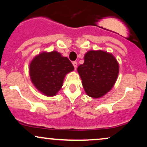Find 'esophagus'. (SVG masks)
Here are the masks:
<instances>
[{"mask_svg": "<svg viewBox=\"0 0 147 147\" xmlns=\"http://www.w3.org/2000/svg\"><path fill=\"white\" fill-rule=\"evenodd\" d=\"M72 65H73V66H74V68H75V69L77 68V61H73V62H72Z\"/></svg>", "mask_w": 147, "mask_h": 147, "instance_id": "esophagus-1", "label": "esophagus"}]
</instances>
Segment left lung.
Here are the masks:
<instances>
[{
	"label": "left lung",
	"instance_id": "obj_1",
	"mask_svg": "<svg viewBox=\"0 0 147 147\" xmlns=\"http://www.w3.org/2000/svg\"><path fill=\"white\" fill-rule=\"evenodd\" d=\"M86 93L100 98L109 92L119 74V63L111 53L90 50L84 55V62L77 68Z\"/></svg>",
	"mask_w": 147,
	"mask_h": 147
}]
</instances>
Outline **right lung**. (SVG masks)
<instances>
[{"label": "right lung", "mask_w": 147, "mask_h": 147, "mask_svg": "<svg viewBox=\"0 0 147 147\" xmlns=\"http://www.w3.org/2000/svg\"><path fill=\"white\" fill-rule=\"evenodd\" d=\"M73 70L74 66L68 59L57 51L39 53L32 60L29 67L33 85L48 97L57 95L63 86L65 76Z\"/></svg>", "instance_id": "1"}]
</instances>
